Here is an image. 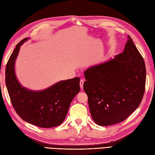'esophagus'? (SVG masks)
I'll return each instance as SVG.
<instances>
[{
  "instance_id": "esophagus-1",
  "label": "esophagus",
  "mask_w": 155,
  "mask_h": 155,
  "mask_svg": "<svg viewBox=\"0 0 155 155\" xmlns=\"http://www.w3.org/2000/svg\"><path fill=\"white\" fill-rule=\"evenodd\" d=\"M84 82V79H81V81H80V86H81V88H83Z\"/></svg>"
}]
</instances>
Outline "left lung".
Segmentation results:
<instances>
[{
    "mask_svg": "<svg viewBox=\"0 0 155 155\" xmlns=\"http://www.w3.org/2000/svg\"><path fill=\"white\" fill-rule=\"evenodd\" d=\"M83 84L93 120L101 126L124 121L141 104L145 89V61L131 38L122 53L84 71Z\"/></svg>",
    "mask_w": 155,
    "mask_h": 155,
    "instance_id": "8db88e82",
    "label": "left lung"
}]
</instances>
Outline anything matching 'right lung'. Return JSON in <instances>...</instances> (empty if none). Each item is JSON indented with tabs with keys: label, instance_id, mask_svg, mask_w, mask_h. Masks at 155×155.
I'll list each match as a JSON object with an SVG mask.
<instances>
[{
	"label": "right lung",
	"instance_id": "add662e5",
	"mask_svg": "<svg viewBox=\"0 0 155 155\" xmlns=\"http://www.w3.org/2000/svg\"><path fill=\"white\" fill-rule=\"evenodd\" d=\"M24 38L14 49L6 64L5 82L14 110L28 123L39 127H56L63 123L70 104L80 92V78L61 81L43 91H33L23 87L16 77L14 64Z\"/></svg>",
	"mask_w": 155,
	"mask_h": 155
}]
</instances>
